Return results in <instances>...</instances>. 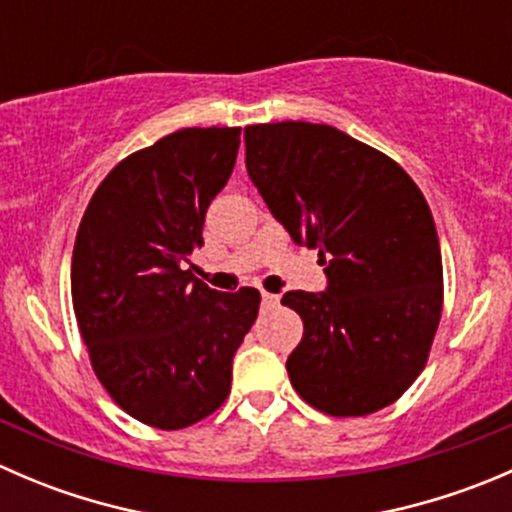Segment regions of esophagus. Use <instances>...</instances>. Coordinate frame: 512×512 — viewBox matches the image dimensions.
Returning a JSON list of instances; mask_svg holds the SVG:
<instances>
[{
	"instance_id": "esophagus-1",
	"label": "esophagus",
	"mask_w": 512,
	"mask_h": 512,
	"mask_svg": "<svg viewBox=\"0 0 512 512\" xmlns=\"http://www.w3.org/2000/svg\"><path fill=\"white\" fill-rule=\"evenodd\" d=\"M262 302L267 304V307H272V304H277V294H270V292H262Z\"/></svg>"
}]
</instances>
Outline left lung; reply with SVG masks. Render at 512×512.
Instances as JSON below:
<instances>
[{"label": "left lung", "instance_id": "left-lung-1", "mask_svg": "<svg viewBox=\"0 0 512 512\" xmlns=\"http://www.w3.org/2000/svg\"><path fill=\"white\" fill-rule=\"evenodd\" d=\"M245 165L297 245L319 250L327 292H287L304 334L294 391L329 416L394 404L426 366L443 265L426 198L396 160L324 123L245 128Z\"/></svg>", "mask_w": 512, "mask_h": 512}]
</instances>
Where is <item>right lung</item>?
Segmentation results:
<instances>
[{
    "label": "right lung",
    "mask_w": 512,
    "mask_h": 512,
    "mask_svg": "<svg viewBox=\"0 0 512 512\" xmlns=\"http://www.w3.org/2000/svg\"><path fill=\"white\" fill-rule=\"evenodd\" d=\"M240 128H183L123 158L74 242L71 299L98 381L128 416L178 431L223 406L260 292L195 280L208 205L235 168Z\"/></svg>",
    "instance_id": "obj_1"
}]
</instances>
